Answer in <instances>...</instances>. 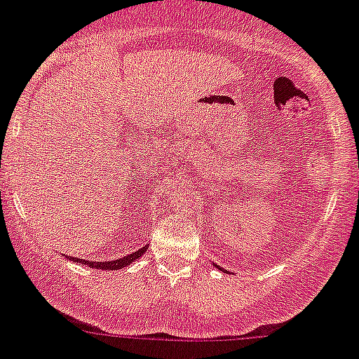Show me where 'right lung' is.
<instances>
[{"label":"right lung","instance_id":"1","mask_svg":"<svg viewBox=\"0 0 359 359\" xmlns=\"http://www.w3.org/2000/svg\"><path fill=\"white\" fill-rule=\"evenodd\" d=\"M146 249H148V245L141 248L139 251H135V253L128 255V257H123V258H119V260H111V262H90V260H81V258H74V257H67V258H70V260H74V262H79V264H85V266H88V267H95V269L117 271V269H123V267L130 266L132 262H135L137 258L142 257V253H146Z\"/></svg>","mask_w":359,"mask_h":359}]
</instances>
